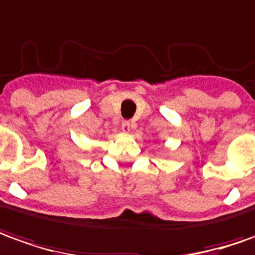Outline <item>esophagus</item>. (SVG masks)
Returning <instances> with one entry per match:
<instances>
[{"label": "esophagus", "mask_w": 255, "mask_h": 255, "mask_svg": "<svg viewBox=\"0 0 255 255\" xmlns=\"http://www.w3.org/2000/svg\"><path fill=\"white\" fill-rule=\"evenodd\" d=\"M133 128H134V124L130 122V121H124V122H122V130H124L125 133H129Z\"/></svg>", "instance_id": "esophagus-1"}]
</instances>
